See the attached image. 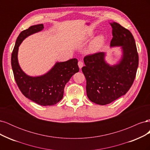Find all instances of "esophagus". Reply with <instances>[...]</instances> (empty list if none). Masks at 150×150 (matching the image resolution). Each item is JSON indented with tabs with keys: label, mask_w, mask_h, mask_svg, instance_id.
Wrapping results in <instances>:
<instances>
[{
	"label": "esophagus",
	"mask_w": 150,
	"mask_h": 150,
	"mask_svg": "<svg viewBox=\"0 0 150 150\" xmlns=\"http://www.w3.org/2000/svg\"><path fill=\"white\" fill-rule=\"evenodd\" d=\"M78 66H79V69H81V68H82L83 66V62L82 61H79L78 62Z\"/></svg>",
	"instance_id": "esophagus-1"
}]
</instances>
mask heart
Here are the masks:
<instances>
[{
	"instance_id": "1",
	"label": "heart",
	"mask_w": 150,
	"mask_h": 150,
	"mask_svg": "<svg viewBox=\"0 0 150 150\" xmlns=\"http://www.w3.org/2000/svg\"><path fill=\"white\" fill-rule=\"evenodd\" d=\"M104 42V38L103 35H98L91 42L87 49L88 53H95L99 51L103 46Z\"/></svg>"
}]
</instances>
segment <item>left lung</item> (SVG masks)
<instances>
[{"mask_svg":"<svg viewBox=\"0 0 150 150\" xmlns=\"http://www.w3.org/2000/svg\"><path fill=\"white\" fill-rule=\"evenodd\" d=\"M110 24L113 36L110 47H121V59L111 66L105 61V53H95L84 57L85 66L82 67L88 98L100 105L110 104L128 91L138 67V54L132 34L118 23Z\"/></svg>","mask_w":150,"mask_h":150,"instance_id":"8db88e82","label":"left lung"}]
</instances>
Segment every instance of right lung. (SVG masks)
Wrapping results in <instances>:
<instances>
[{
    "label": "right lung",
    "mask_w": 150,
    "mask_h": 150,
    "mask_svg": "<svg viewBox=\"0 0 150 150\" xmlns=\"http://www.w3.org/2000/svg\"><path fill=\"white\" fill-rule=\"evenodd\" d=\"M43 29L44 25L41 24L30 26L21 32L12 53L11 65L16 82L22 93L30 100L46 106L54 105L61 100L65 85L79 69L78 59L74 58L56 62L47 73L40 76H28L22 70L17 58L19 46L26 38Z\"/></svg>",
    "instance_id": "1"
}]
</instances>
